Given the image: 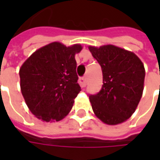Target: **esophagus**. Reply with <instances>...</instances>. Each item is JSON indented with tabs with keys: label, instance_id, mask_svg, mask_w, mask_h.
I'll use <instances>...</instances> for the list:
<instances>
[{
	"label": "esophagus",
	"instance_id": "esophagus-1",
	"mask_svg": "<svg viewBox=\"0 0 160 160\" xmlns=\"http://www.w3.org/2000/svg\"><path fill=\"white\" fill-rule=\"evenodd\" d=\"M79 80H80V83L81 85V87H86V86H87V79L85 77H81V78H80Z\"/></svg>",
	"mask_w": 160,
	"mask_h": 160
}]
</instances>
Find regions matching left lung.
<instances>
[{
  "mask_svg": "<svg viewBox=\"0 0 160 160\" xmlns=\"http://www.w3.org/2000/svg\"><path fill=\"white\" fill-rule=\"evenodd\" d=\"M103 73V86L89 94L93 112L104 123L115 125L130 118L141 100L145 68L134 53L114 45L89 47Z\"/></svg>",
  "mask_w": 160,
  "mask_h": 160,
  "instance_id": "left-lung-1",
  "label": "left lung"
}]
</instances>
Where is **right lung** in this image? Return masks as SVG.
<instances>
[{
  "label": "right lung",
  "mask_w": 160,
  "mask_h": 160,
  "mask_svg": "<svg viewBox=\"0 0 160 160\" xmlns=\"http://www.w3.org/2000/svg\"><path fill=\"white\" fill-rule=\"evenodd\" d=\"M81 49L80 44L51 42L33 53L19 69L23 97L38 118L60 121L71 111L81 91L74 58Z\"/></svg>",
  "instance_id": "1"
}]
</instances>
